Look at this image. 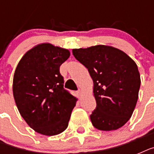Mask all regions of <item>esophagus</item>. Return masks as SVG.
Masks as SVG:
<instances>
[{"mask_svg": "<svg viewBox=\"0 0 154 154\" xmlns=\"http://www.w3.org/2000/svg\"><path fill=\"white\" fill-rule=\"evenodd\" d=\"M77 94L78 95V96H80V94H81V90H80V89L77 91Z\"/></svg>", "mask_w": 154, "mask_h": 154, "instance_id": "34e87169", "label": "esophagus"}]
</instances>
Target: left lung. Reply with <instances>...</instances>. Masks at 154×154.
Segmentation results:
<instances>
[{
  "label": "left lung",
  "mask_w": 154,
  "mask_h": 154,
  "mask_svg": "<svg viewBox=\"0 0 154 154\" xmlns=\"http://www.w3.org/2000/svg\"><path fill=\"white\" fill-rule=\"evenodd\" d=\"M72 54L94 81L97 107L90 115L93 125L104 131L123 126L138 98L141 78L136 63L122 50L102 45L74 49Z\"/></svg>",
  "instance_id": "1"
}]
</instances>
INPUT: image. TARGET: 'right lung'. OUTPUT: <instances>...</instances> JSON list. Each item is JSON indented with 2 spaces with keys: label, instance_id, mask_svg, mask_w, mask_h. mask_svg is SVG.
Returning <instances> with one entry per match:
<instances>
[{
  "label": "right lung",
  "instance_id": "1",
  "mask_svg": "<svg viewBox=\"0 0 154 154\" xmlns=\"http://www.w3.org/2000/svg\"><path fill=\"white\" fill-rule=\"evenodd\" d=\"M69 50L51 44L38 45L18 63L13 92L21 117L35 131L46 136L62 133L69 125L77 98L64 89L60 66Z\"/></svg>",
  "mask_w": 154,
  "mask_h": 154
}]
</instances>
